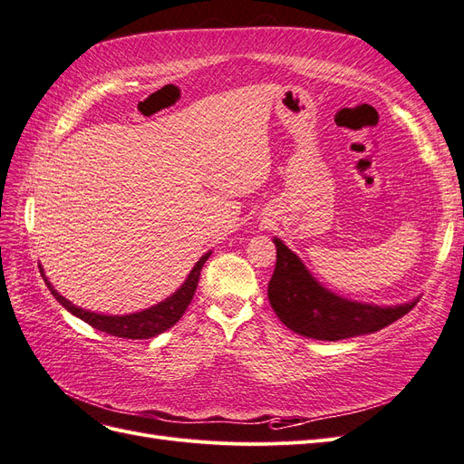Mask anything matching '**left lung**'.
Segmentation results:
<instances>
[{
	"mask_svg": "<svg viewBox=\"0 0 464 464\" xmlns=\"http://www.w3.org/2000/svg\"><path fill=\"white\" fill-rule=\"evenodd\" d=\"M273 244L276 265L266 288L271 307L290 331L307 339L334 343L375 333L409 314L418 302L414 298L404 304L379 305L344 298L323 286L280 237L275 236Z\"/></svg>",
	"mask_w": 464,
	"mask_h": 464,
	"instance_id": "8db88e82",
	"label": "left lung"
}]
</instances>
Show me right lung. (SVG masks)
Instances as JSON below:
<instances>
[{
	"mask_svg": "<svg viewBox=\"0 0 464 464\" xmlns=\"http://www.w3.org/2000/svg\"><path fill=\"white\" fill-rule=\"evenodd\" d=\"M210 254H213V251H207L205 256H201V259L193 265V269L189 271L188 278L181 283V286L174 294H170V296L164 298L159 304L147 307V310L135 312V314H125V315L96 314V312L85 310V307L75 305L73 302L63 298L62 294L52 286L44 269H42V265H38V269H40L42 278H44L46 286L50 288L52 296L58 300L69 314H73L75 317L89 323L91 327L102 331V333H108L111 336H121V339H131V341H143V339H152V336H159L160 333L168 331L172 325H176L181 315H184V312L188 310V305L191 304V300L195 296V288H198L201 269H203L205 261L210 257Z\"/></svg>",
	"mask_w": 464,
	"mask_h": 464,
	"instance_id": "add662e5",
	"label": "right lung"
}]
</instances>
